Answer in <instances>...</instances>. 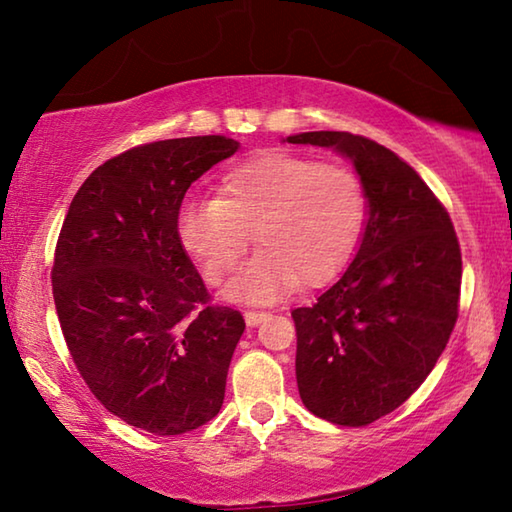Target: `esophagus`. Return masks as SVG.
<instances>
[{"instance_id":"esophagus-1","label":"esophagus","mask_w":512,"mask_h":512,"mask_svg":"<svg viewBox=\"0 0 512 512\" xmlns=\"http://www.w3.org/2000/svg\"><path fill=\"white\" fill-rule=\"evenodd\" d=\"M268 314H266V311H253V309H250V311H246V314H244V318H246V323L250 325V327H255V325H259V323H262V320L266 318Z\"/></svg>"}]
</instances>
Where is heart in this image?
<instances>
[{
	"instance_id": "obj_1",
	"label": "heart",
	"mask_w": 512,
	"mask_h": 512,
	"mask_svg": "<svg viewBox=\"0 0 512 512\" xmlns=\"http://www.w3.org/2000/svg\"><path fill=\"white\" fill-rule=\"evenodd\" d=\"M368 196L348 167L287 151L250 155L223 173L219 198H192L178 235L210 284H221L257 237L253 257L228 296L273 302L298 284L323 287L357 250Z\"/></svg>"
}]
</instances>
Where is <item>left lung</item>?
<instances>
[{
	"label": "left lung",
	"mask_w": 512,
	"mask_h": 512,
	"mask_svg": "<svg viewBox=\"0 0 512 512\" xmlns=\"http://www.w3.org/2000/svg\"><path fill=\"white\" fill-rule=\"evenodd\" d=\"M287 142L348 155L366 187L354 262L314 305L291 311L302 404L327 422L366 427L409 400L443 354L461 302V246L445 205L386 146L343 131Z\"/></svg>",
	"instance_id": "8db88e82"
}]
</instances>
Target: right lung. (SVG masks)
<instances>
[{"instance_id":"right-lung-1","label":"right lung","mask_w":512,"mask_h":512,"mask_svg":"<svg viewBox=\"0 0 512 512\" xmlns=\"http://www.w3.org/2000/svg\"><path fill=\"white\" fill-rule=\"evenodd\" d=\"M239 142L223 135L140 144L94 169L69 203L51 284L67 350L92 395L155 436L219 413L246 323L187 257V189Z\"/></svg>"}]
</instances>
